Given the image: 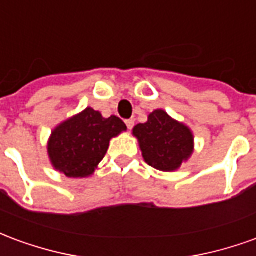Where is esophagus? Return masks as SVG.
Listing matches in <instances>:
<instances>
[{
  "label": "esophagus",
  "mask_w": 256,
  "mask_h": 256,
  "mask_svg": "<svg viewBox=\"0 0 256 256\" xmlns=\"http://www.w3.org/2000/svg\"><path fill=\"white\" fill-rule=\"evenodd\" d=\"M126 126H128V130H132L134 126V120L133 119H128V120H126Z\"/></svg>",
  "instance_id": "34e87169"
}]
</instances>
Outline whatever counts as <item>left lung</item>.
Listing matches in <instances>:
<instances>
[{"label": "left lung", "instance_id": "1", "mask_svg": "<svg viewBox=\"0 0 256 256\" xmlns=\"http://www.w3.org/2000/svg\"><path fill=\"white\" fill-rule=\"evenodd\" d=\"M144 160L159 172H177L194 150V137L185 123L178 122L164 110H155L148 120L134 126Z\"/></svg>", "mask_w": 256, "mask_h": 256}]
</instances>
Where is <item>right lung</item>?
Returning <instances> with one entry per match:
<instances>
[{"label":"right lung","mask_w":256,"mask_h":256,"mask_svg":"<svg viewBox=\"0 0 256 256\" xmlns=\"http://www.w3.org/2000/svg\"><path fill=\"white\" fill-rule=\"evenodd\" d=\"M126 130L118 116L104 118L88 106L52 130L46 146L50 164L68 178L90 177L104 159L110 141Z\"/></svg>","instance_id":"right-lung-1"}]
</instances>
